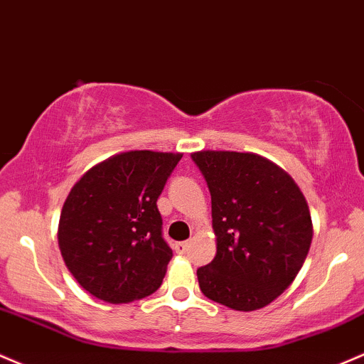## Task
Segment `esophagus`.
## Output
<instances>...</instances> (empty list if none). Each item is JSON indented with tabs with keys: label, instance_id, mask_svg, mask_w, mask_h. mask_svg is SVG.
I'll list each match as a JSON object with an SVG mask.
<instances>
[{
	"label": "esophagus",
	"instance_id": "1",
	"mask_svg": "<svg viewBox=\"0 0 364 364\" xmlns=\"http://www.w3.org/2000/svg\"><path fill=\"white\" fill-rule=\"evenodd\" d=\"M187 247H189V244H187V242H177V244H175V252H178V255H183V252L187 251Z\"/></svg>",
	"mask_w": 364,
	"mask_h": 364
}]
</instances>
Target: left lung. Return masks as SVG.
Here are the masks:
<instances>
[{"label": "left lung", "instance_id": "8db88e82", "mask_svg": "<svg viewBox=\"0 0 364 364\" xmlns=\"http://www.w3.org/2000/svg\"><path fill=\"white\" fill-rule=\"evenodd\" d=\"M191 158L210 189L216 235V256L198 268L199 289L237 311L264 308L308 256V203L291 175L259 154L198 151Z\"/></svg>", "mask_w": 364, "mask_h": 364}]
</instances>
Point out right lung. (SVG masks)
I'll return each mask as SVG.
<instances>
[{
  "label": "right lung",
  "mask_w": 364,
  "mask_h": 364,
  "mask_svg": "<svg viewBox=\"0 0 364 364\" xmlns=\"http://www.w3.org/2000/svg\"><path fill=\"white\" fill-rule=\"evenodd\" d=\"M181 153L127 151L97 163L67 196L58 246L89 294L112 304L149 296L173 256L156 201Z\"/></svg>",
  "instance_id": "obj_1"
}]
</instances>
